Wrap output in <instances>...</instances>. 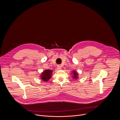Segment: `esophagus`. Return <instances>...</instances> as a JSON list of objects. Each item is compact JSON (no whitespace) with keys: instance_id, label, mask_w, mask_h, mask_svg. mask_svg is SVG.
Segmentation results:
<instances>
[{"instance_id":"esophagus-1","label":"esophagus","mask_w":120,"mask_h":120,"mask_svg":"<svg viewBox=\"0 0 120 120\" xmlns=\"http://www.w3.org/2000/svg\"><path fill=\"white\" fill-rule=\"evenodd\" d=\"M57 70H61V67L60 65H58L57 66Z\"/></svg>"}]
</instances>
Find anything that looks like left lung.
Instances as JSON below:
<instances>
[{
	"mask_svg": "<svg viewBox=\"0 0 120 120\" xmlns=\"http://www.w3.org/2000/svg\"><path fill=\"white\" fill-rule=\"evenodd\" d=\"M77 72H75V71H73V78H74V79H77V78H78V76H77Z\"/></svg>",
	"mask_w": 120,
	"mask_h": 120,
	"instance_id": "8db88e82",
	"label": "left lung"
}]
</instances>
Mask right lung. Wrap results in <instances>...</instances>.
<instances>
[{
  "mask_svg": "<svg viewBox=\"0 0 120 120\" xmlns=\"http://www.w3.org/2000/svg\"><path fill=\"white\" fill-rule=\"evenodd\" d=\"M52 71L50 70H46L43 72L41 76V79L43 81H47L51 77Z\"/></svg>",
  "mask_w": 120,
  "mask_h": 120,
  "instance_id": "1",
  "label": "right lung"
}]
</instances>
